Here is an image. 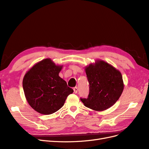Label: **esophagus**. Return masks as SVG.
Segmentation results:
<instances>
[{"instance_id": "obj_1", "label": "esophagus", "mask_w": 149, "mask_h": 149, "mask_svg": "<svg viewBox=\"0 0 149 149\" xmlns=\"http://www.w3.org/2000/svg\"><path fill=\"white\" fill-rule=\"evenodd\" d=\"M74 93H77V92H78V88H77V87H75V88H74Z\"/></svg>"}]
</instances>
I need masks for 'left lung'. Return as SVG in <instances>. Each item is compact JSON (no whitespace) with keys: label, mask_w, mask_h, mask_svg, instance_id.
Masks as SVG:
<instances>
[{"label":"left lung","mask_w":149,"mask_h":149,"mask_svg":"<svg viewBox=\"0 0 149 149\" xmlns=\"http://www.w3.org/2000/svg\"><path fill=\"white\" fill-rule=\"evenodd\" d=\"M89 84L88 98H80L84 105L96 111H103L112 106L124 89L121 72L111 65L97 60L85 67Z\"/></svg>","instance_id":"1"}]
</instances>
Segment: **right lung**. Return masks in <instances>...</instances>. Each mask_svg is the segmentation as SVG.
Instances as JSON below:
<instances>
[{
    "instance_id": "1",
    "label": "right lung",
    "mask_w": 149,
    "mask_h": 149,
    "mask_svg": "<svg viewBox=\"0 0 149 149\" xmlns=\"http://www.w3.org/2000/svg\"><path fill=\"white\" fill-rule=\"evenodd\" d=\"M63 66L50 58L39 61L25 74L23 88L28 104L41 114L50 115L64 105L67 97L73 93L58 75Z\"/></svg>"
}]
</instances>
